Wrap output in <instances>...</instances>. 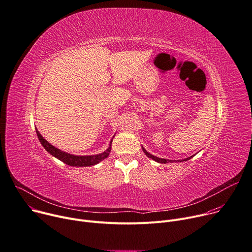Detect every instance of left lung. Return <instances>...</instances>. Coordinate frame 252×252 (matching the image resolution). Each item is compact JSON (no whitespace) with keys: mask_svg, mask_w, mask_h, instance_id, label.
Segmentation results:
<instances>
[{"mask_svg":"<svg viewBox=\"0 0 252 252\" xmlns=\"http://www.w3.org/2000/svg\"><path fill=\"white\" fill-rule=\"evenodd\" d=\"M142 150H143V152L145 153V155L148 157V158H151V159H153L154 161H156V162H158V163H169V162H176V160H169V159H165V158H159V157H157V156H154V155H152V154H150L149 152H147V150L142 146ZM194 155H192V156H190V157H187V158H185V159H182V160H177L178 162H182V161H187V160H189V159H191L192 157H193Z\"/></svg>","mask_w":252,"mask_h":252,"instance_id":"obj_1","label":"left lung"}]
</instances>
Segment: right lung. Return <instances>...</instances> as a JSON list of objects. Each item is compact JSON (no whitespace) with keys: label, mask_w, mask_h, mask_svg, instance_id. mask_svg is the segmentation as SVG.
Here are the masks:
<instances>
[{"label":"right lung","mask_w":252,"mask_h":252,"mask_svg":"<svg viewBox=\"0 0 252 252\" xmlns=\"http://www.w3.org/2000/svg\"><path fill=\"white\" fill-rule=\"evenodd\" d=\"M37 132V136L39 138V140L41 142V144L43 145V147L46 149L47 152H49L52 156L56 157L57 159H59L60 161L66 163L67 165L70 166H77V167H86V166H93L98 164L99 162H101L102 160H104L105 158H107L109 156V153L111 151V144L113 139L110 141L109 147L102 153L100 154H96V155H74V154H70L68 152L62 151L60 149H58L57 147L53 146L52 144H50L46 139L40 134V132L36 129ZM114 137V136H113Z\"/></svg>","instance_id":"add662e5"}]
</instances>
